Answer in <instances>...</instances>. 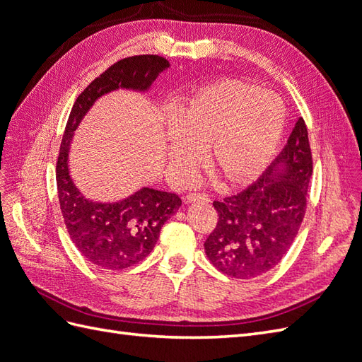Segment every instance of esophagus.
<instances>
[{"label": "esophagus", "mask_w": 362, "mask_h": 362, "mask_svg": "<svg viewBox=\"0 0 362 362\" xmlns=\"http://www.w3.org/2000/svg\"><path fill=\"white\" fill-rule=\"evenodd\" d=\"M185 204H193V202H201V204H208L210 202V196L204 194V193H189L184 198Z\"/></svg>", "instance_id": "1"}]
</instances>
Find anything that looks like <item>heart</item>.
Wrapping results in <instances>:
<instances>
[{
    "label": "heart",
    "mask_w": 362,
    "mask_h": 362,
    "mask_svg": "<svg viewBox=\"0 0 362 362\" xmlns=\"http://www.w3.org/2000/svg\"><path fill=\"white\" fill-rule=\"evenodd\" d=\"M279 98L240 80L202 87L180 108L166 131L164 154L180 181L210 151V166L225 187H243L267 169L286 128Z\"/></svg>",
    "instance_id": "b5f03b06"
}]
</instances>
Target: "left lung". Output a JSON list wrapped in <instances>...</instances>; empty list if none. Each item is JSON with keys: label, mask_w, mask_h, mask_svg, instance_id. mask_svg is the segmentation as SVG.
<instances>
[{"label": "left lung", "mask_w": 362, "mask_h": 362, "mask_svg": "<svg viewBox=\"0 0 362 362\" xmlns=\"http://www.w3.org/2000/svg\"><path fill=\"white\" fill-rule=\"evenodd\" d=\"M311 175L308 131L299 117L287 145L257 182L213 202L218 221L204 243L213 266L237 279L275 267L298 235Z\"/></svg>", "instance_id": "8db88e82"}]
</instances>
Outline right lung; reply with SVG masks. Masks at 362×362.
<instances>
[{"mask_svg": "<svg viewBox=\"0 0 362 362\" xmlns=\"http://www.w3.org/2000/svg\"><path fill=\"white\" fill-rule=\"evenodd\" d=\"M170 63L160 56H134L115 63L95 78L72 107L56 168L60 210L69 237L81 255L105 270L137 264L154 249L161 226L181 206L178 194L141 187L116 202L92 201L69 173V149L75 129L101 96L119 90L148 92Z\"/></svg>", "mask_w": 362, "mask_h": 362, "instance_id": "add662e5", "label": "right lung"}]
</instances>
